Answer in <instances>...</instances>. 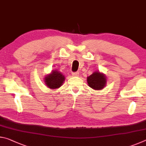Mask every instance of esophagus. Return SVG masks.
Masks as SVG:
<instances>
[{"label": "esophagus", "mask_w": 146, "mask_h": 146, "mask_svg": "<svg viewBox=\"0 0 146 146\" xmlns=\"http://www.w3.org/2000/svg\"><path fill=\"white\" fill-rule=\"evenodd\" d=\"M72 75L74 76H78L79 75V72L76 71V72H73L72 73Z\"/></svg>", "instance_id": "obj_1"}]
</instances>
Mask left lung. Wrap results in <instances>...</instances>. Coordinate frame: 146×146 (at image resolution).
<instances>
[{"instance_id":"1","label":"left lung","mask_w":146,"mask_h":146,"mask_svg":"<svg viewBox=\"0 0 146 146\" xmlns=\"http://www.w3.org/2000/svg\"><path fill=\"white\" fill-rule=\"evenodd\" d=\"M89 86L94 90H101L104 87L106 83V78L103 74L99 72H95L87 78Z\"/></svg>"}]
</instances>
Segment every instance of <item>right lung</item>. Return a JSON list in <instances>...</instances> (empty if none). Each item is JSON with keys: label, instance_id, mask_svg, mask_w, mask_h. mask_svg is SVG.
<instances>
[{"label": "right lung", "instance_id": "add662e5", "mask_svg": "<svg viewBox=\"0 0 146 146\" xmlns=\"http://www.w3.org/2000/svg\"><path fill=\"white\" fill-rule=\"evenodd\" d=\"M45 78V84L46 86L51 89L60 87L65 80L64 76L56 70L53 71L50 75L46 76Z\"/></svg>", "mask_w": 146, "mask_h": 146}]
</instances>
